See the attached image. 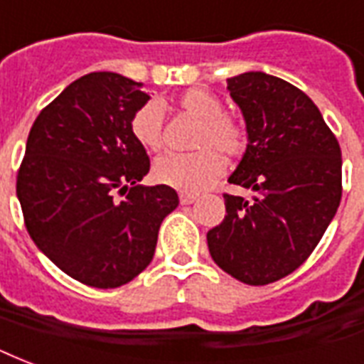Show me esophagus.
Instances as JSON below:
<instances>
[{
	"instance_id": "1",
	"label": "esophagus",
	"mask_w": 364,
	"mask_h": 364,
	"mask_svg": "<svg viewBox=\"0 0 364 364\" xmlns=\"http://www.w3.org/2000/svg\"><path fill=\"white\" fill-rule=\"evenodd\" d=\"M193 201H198V196H193V193H180V203L182 205H192Z\"/></svg>"
}]
</instances>
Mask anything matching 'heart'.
<instances>
[{"label":"heart","mask_w":364,"mask_h":364,"mask_svg":"<svg viewBox=\"0 0 364 364\" xmlns=\"http://www.w3.org/2000/svg\"><path fill=\"white\" fill-rule=\"evenodd\" d=\"M178 107L184 113L201 120L198 153H168L153 165V178L159 184L178 192L199 193L215 184L226 171L223 154L237 157L245 151V130L236 120L224 114L223 101L207 90L192 88L178 97ZM134 140L149 151L163 147V109L157 103L141 105L130 120ZM218 146L220 152L214 147Z\"/></svg>","instance_id":"1"}]
</instances>
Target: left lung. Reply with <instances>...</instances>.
<instances>
[{"label":"left lung","mask_w":364,"mask_h":364,"mask_svg":"<svg viewBox=\"0 0 364 364\" xmlns=\"http://www.w3.org/2000/svg\"><path fill=\"white\" fill-rule=\"evenodd\" d=\"M226 84L247 132L228 182L253 198L224 196L226 217L207 232V245L224 272L264 286L299 269L332 223L341 199L340 144L294 84L261 70Z\"/></svg>","instance_id":"obj_1"}]
</instances>
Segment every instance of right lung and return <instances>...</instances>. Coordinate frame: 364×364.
I'll return each mask as SVG.
<instances>
[{"mask_svg": "<svg viewBox=\"0 0 364 364\" xmlns=\"http://www.w3.org/2000/svg\"><path fill=\"white\" fill-rule=\"evenodd\" d=\"M149 95L117 73H90L38 114L16 176V198L38 250L94 288H119L151 263L168 186H141L146 147L130 120ZM114 193L124 195L117 200Z\"/></svg>", "mask_w": 364, "mask_h": 364, "instance_id": "obj_1", "label": "right lung"}]
</instances>
